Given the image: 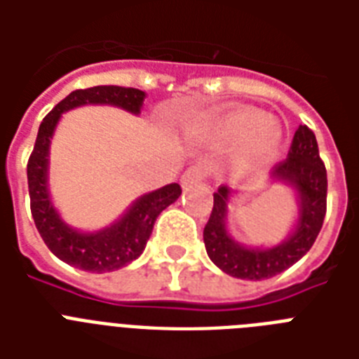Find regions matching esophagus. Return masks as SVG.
<instances>
[{"label":"esophagus","instance_id":"1","mask_svg":"<svg viewBox=\"0 0 359 359\" xmlns=\"http://www.w3.org/2000/svg\"><path fill=\"white\" fill-rule=\"evenodd\" d=\"M205 168L203 165H190V168L186 169L184 175H182V186H191V184H197V182H201L205 179Z\"/></svg>","mask_w":359,"mask_h":359}]
</instances>
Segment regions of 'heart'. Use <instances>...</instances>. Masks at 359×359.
Listing matches in <instances>:
<instances>
[{"label":"heart","instance_id":"heart-1","mask_svg":"<svg viewBox=\"0 0 359 359\" xmlns=\"http://www.w3.org/2000/svg\"><path fill=\"white\" fill-rule=\"evenodd\" d=\"M203 132L212 140L227 141V143L253 141L261 154H272L281 141V130L278 126L268 123L261 111L248 108L214 115L203 123Z\"/></svg>","mask_w":359,"mask_h":359}]
</instances>
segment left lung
Returning <instances> with one entry per match:
<instances>
[{
  "label": "left lung",
  "mask_w": 359,
  "mask_h": 359,
  "mask_svg": "<svg viewBox=\"0 0 359 359\" xmlns=\"http://www.w3.org/2000/svg\"><path fill=\"white\" fill-rule=\"evenodd\" d=\"M272 177L294 186L300 196V218L290 238L270 250H248L236 244L225 229L231 190L219 186L214 194V207L203 231V240L210 261L233 278L261 281L278 276L311 250L323 229L328 177L318 154L317 137L307 124L296 128L289 154L273 165Z\"/></svg>",
  "instance_id": "left-lung-1"
}]
</instances>
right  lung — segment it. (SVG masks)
<instances>
[{"label":"right lung","mask_w":359,"mask_h":359,"mask_svg":"<svg viewBox=\"0 0 359 359\" xmlns=\"http://www.w3.org/2000/svg\"><path fill=\"white\" fill-rule=\"evenodd\" d=\"M143 98L145 93L134 87L97 86L89 89H76L42 119L35 147L27 160L31 214L36 229L53 255L86 272H114L135 261L145 250L158 214L177 201L182 190L177 182L163 186L160 190L137 199L128 212L108 229L91 235L78 233L61 222L48 196L46 169L50 137L59 117L67 109L83 104H111L128 109L132 114H140Z\"/></svg>","instance_id":"1"}]
</instances>
